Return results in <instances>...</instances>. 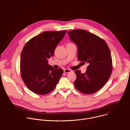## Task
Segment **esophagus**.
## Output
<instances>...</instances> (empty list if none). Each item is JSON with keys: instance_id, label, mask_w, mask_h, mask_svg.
<instances>
[{"instance_id": "obj_1", "label": "esophagus", "mask_w": 130, "mask_h": 130, "mask_svg": "<svg viewBox=\"0 0 130 130\" xmlns=\"http://www.w3.org/2000/svg\"><path fill=\"white\" fill-rule=\"evenodd\" d=\"M64 72L66 73H69L72 72V70L70 69H65L64 70Z\"/></svg>"}]
</instances>
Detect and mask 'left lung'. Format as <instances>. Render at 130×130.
<instances>
[{
	"instance_id": "obj_1",
	"label": "left lung",
	"mask_w": 130,
	"mask_h": 130,
	"mask_svg": "<svg viewBox=\"0 0 130 130\" xmlns=\"http://www.w3.org/2000/svg\"><path fill=\"white\" fill-rule=\"evenodd\" d=\"M68 34L77 46L78 60L89 64L85 73L74 71L76 75L74 86L84 94H94L105 85L111 74L109 48L104 39L83 29L71 30Z\"/></svg>"
}]
</instances>
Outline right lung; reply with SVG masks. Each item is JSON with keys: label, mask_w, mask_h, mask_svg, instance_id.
<instances>
[{"label": "right lung", "mask_w": 130, "mask_h": 130, "mask_svg": "<svg viewBox=\"0 0 130 130\" xmlns=\"http://www.w3.org/2000/svg\"><path fill=\"white\" fill-rule=\"evenodd\" d=\"M67 31H44L30 39L21 54L20 72L27 88L38 95H46L56 87L63 73L61 68L55 69L48 64L47 59Z\"/></svg>", "instance_id": "right-lung-1"}]
</instances>
